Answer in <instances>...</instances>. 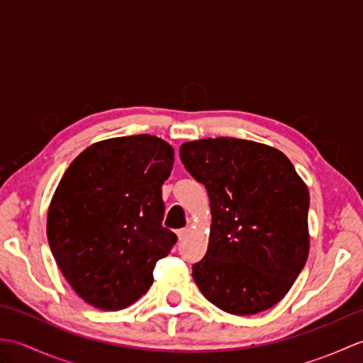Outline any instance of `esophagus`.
Instances as JSON below:
<instances>
[{"mask_svg": "<svg viewBox=\"0 0 363 363\" xmlns=\"http://www.w3.org/2000/svg\"><path fill=\"white\" fill-rule=\"evenodd\" d=\"M190 233V229L189 228H182V229H179V230H177V238H179V240H184V238H186L187 237V234Z\"/></svg>", "mask_w": 363, "mask_h": 363, "instance_id": "esophagus-1", "label": "esophagus"}]
</instances>
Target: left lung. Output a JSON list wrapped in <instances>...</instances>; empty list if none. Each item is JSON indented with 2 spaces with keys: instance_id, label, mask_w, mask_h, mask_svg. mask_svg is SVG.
Returning <instances> with one entry per match:
<instances>
[{
  "instance_id": "8db88e82",
  "label": "left lung",
  "mask_w": 363,
  "mask_h": 363,
  "mask_svg": "<svg viewBox=\"0 0 363 363\" xmlns=\"http://www.w3.org/2000/svg\"><path fill=\"white\" fill-rule=\"evenodd\" d=\"M181 160L211 201L206 256L194 279L218 309L254 315L279 303L309 256V190L289 157L233 137L181 145Z\"/></svg>"
}]
</instances>
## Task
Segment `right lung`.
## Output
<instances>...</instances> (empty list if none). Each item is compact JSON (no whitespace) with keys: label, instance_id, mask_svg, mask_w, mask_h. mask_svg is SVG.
<instances>
[{"label":"right lung","instance_id":"1","mask_svg":"<svg viewBox=\"0 0 363 363\" xmlns=\"http://www.w3.org/2000/svg\"><path fill=\"white\" fill-rule=\"evenodd\" d=\"M174 151L148 134L84 150L54 191L46 235L56 264L87 304L120 311L145 295L177 237L162 226V184Z\"/></svg>","mask_w":363,"mask_h":363}]
</instances>
